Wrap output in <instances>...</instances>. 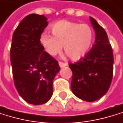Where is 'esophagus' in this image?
I'll return each instance as SVG.
<instances>
[{
  "label": "esophagus",
  "mask_w": 123,
  "mask_h": 123,
  "mask_svg": "<svg viewBox=\"0 0 123 123\" xmlns=\"http://www.w3.org/2000/svg\"><path fill=\"white\" fill-rule=\"evenodd\" d=\"M58 64H59V66H60V68L65 67V66H66L68 65L67 63H63V62H59V63H58Z\"/></svg>",
  "instance_id": "1"
}]
</instances>
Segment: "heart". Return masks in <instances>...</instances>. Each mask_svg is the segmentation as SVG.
Listing matches in <instances>:
<instances>
[{
    "mask_svg": "<svg viewBox=\"0 0 123 123\" xmlns=\"http://www.w3.org/2000/svg\"><path fill=\"white\" fill-rule=\"evenodd\" d=\"M53 36L43 33L40 41L50 56H55L62 51L74 61L84 57L92 48L94 31L90 25L69 20H60L51 26Z\"/></svg>",
    "mask_w": 123,
    "mask_h": 123,
    "instance_id": "b5f03b06",
    "label": "heart"
}]
</instances>
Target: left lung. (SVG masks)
Returning <instances> with one entry per match:
<instances>
[{
	"mask_svg": "<svg viewBox=\"0 0 123 123\" xmlns=\"http://www.w3.org/2000/svg\"><path fill=\"white\" fill-rule=\"evenodd\" d=\"M95 30V44L83 59L70 63L73 76L71 88L73 93L83 101L92 102L108 91L113 74V52L105 30L90 17Z\"/></svg>",
	"mask_w": 123,
	"mask_h": 123,
	"instance_id": "left-lung-1",
	"label": "left lung"
}]
</instances>
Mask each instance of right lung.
<instances>
[{
    "label": "right lung",
    "mask_w": 123,
    "mask_h": 123,
    "mask_svg": "<svg viewBox=\"0 0 123 123\" xmlns=\"http://www.w3.org/2000/svg\"><path fill=\"white\" fill-rule=\"evenodd\" d=\"M47 25L43 15L29 14L16 28L12 41L11 63L16 89L25 101L33 105L51 98L52 82L60 71L57 61L44 51L40 41Z\"/></svg>",
    "instance_id": "obj_1"
}]
</instances>
